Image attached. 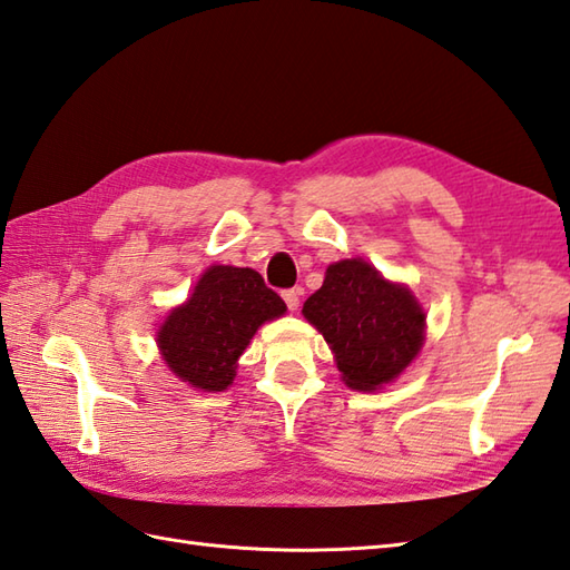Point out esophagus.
<instances>
[{
	"mask_svg": "<svg viewBox=\"0 0 570 570\" xmlns=\"http://www.w3.org/2000/svg\"><path fill=\"white\" fill-rule=\"evenodd\" d=\"M301 294H304V288H286V292L282 294L284 296V301H286V306H288V311H296L298 308V304H301Z\"/></svg>",
	"mask_w": 570,
	"mask_h": 570,
	"instance_id": "1",
	"label": "esophagus"
}]
</instances>
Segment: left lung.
<instances>
[{
    "mask_svg": "<svg viewBox=\"0 0 570 570\" xmlns=\"http://www.w3.org/2000/svg\"><path fill=\"white\" fill-rule=\"evenodd\" d=\"M301 313L323 333L343 382L357 392L394 382L426 337V313L416 296L404 284L386 282L365 259L331 264Z\"/></svg>",
    "mask_w": 570,
    "mask_h": 570,
    "instance_id": "1",
    "label": "left lung"
}]
</instances>
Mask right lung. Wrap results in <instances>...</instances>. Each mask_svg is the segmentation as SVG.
<instances>
[{
    "instance_id": "add662e5",
    "label": "right lung",
    "mask_w": 570,
    "mask_h": 570,
    "mask_svg": "<svg viewBox=\"0 0 570 570\" xmlns=\"http://www.w3.org/2000/svg\"><path fill=\"white\" fill-rule=\"evenodd\" d=\"M286 304L247 266L213 264L198 278L186 304L161 323L156 343L180 382L203 392H223L235 380L237 360L266 321Z\"/></svg>"
}]
</instances>
